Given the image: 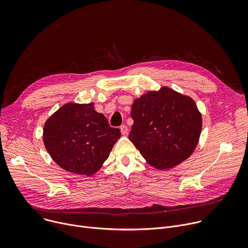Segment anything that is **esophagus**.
<instances>
[{
    "label": "esophagus",
    "mask_w": 248,
    "mask_h": 248,
    "mask_svg": "<svg viewBox=\"0 0 248 248\" xmlns=\"http://www.w3.org/2000/svg\"><path fill=\"white\" fill-rule=\"evenodd\" d=\"M121 132H122V134H124V135H126L127 134V132H128V128H127V126L125 125V124H123V125H121Z\"/></svg>",
    "instance_id": "1"
}]
</instances>
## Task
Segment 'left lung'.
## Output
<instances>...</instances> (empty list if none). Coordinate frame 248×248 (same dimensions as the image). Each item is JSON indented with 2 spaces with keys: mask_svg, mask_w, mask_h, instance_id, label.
Wrapping results in <instances>:
<instances>
[{
  "mask_svg": "<svg viewBox=\"0 0 248 248\" xmlns=\"http://www.w3.org/2000/svg\"><path fill=\"white\" fill-rule=\"evenodd\" d=\"M129 140L149 165L173 168L195 150L202 118L195 102L169 87L149 91L134 100Z\"/></svg>",
  "mask_w": 248,
  "mask_h": 248,
  "instance_id": "1",
  "label": "left lung"
}]
</instances>
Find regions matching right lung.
I'll list each match as a JSON object with an SVG mask.
<instances>
[{
  "label": "right lung",
  "instance_id": "add662e5",
  "mask_svg": "<svg viewBox=\"0 0 248 248\" xmlns=\"http://www.w3.org/2000/svg\"><path fill=\"white\" fill-rule=\"evenodd\" d=\"M120 137V129L111 127L93 103L63 105L43 129L52 159L63 170L82 175H92L101 168Z\"/></svg>",
  "mask_w": 248,
  "mask_h": 248
}]
</instances>
